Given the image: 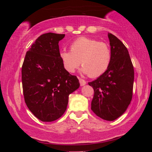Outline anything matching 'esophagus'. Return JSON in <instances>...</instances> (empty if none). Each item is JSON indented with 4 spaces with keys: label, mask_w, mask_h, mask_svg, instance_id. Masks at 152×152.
<instances>
[{
    "label": "esophagus",
    "mask_w": 152,
    "mask_h": 152,
    "mask_svg": "<svg viewBox=\"0 0 152 152\" xmlns=\"http://www.w3.org/2000/svg\"><path fill=\"white\" fill-rule=\"evenodd\" d=\"M78 80H79V83H80V85H81V86H84V85H86V81H85V80L82 79V78H79V77H78Z\"/></svg>",
    "instance_id": "1"
}]
</instances>
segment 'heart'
Wrapping results in <instances>:
<instances>
[{
	"mask_svg": "<svg viewBox=\"0 0 152 152\" xmlns=\"http://www.w3.org/2000/svg\"><path fill=\"white\" fill-rule=\"evenodd\" d=\"M70 50H62L59 53L64 68L69 72H74L81 63V72L96 78L104 74L109 67L111 51L107 43L80 37L71 43Z\"/></svg>",
	"mask_w": 152,
	"mask_h": 152,
	"instance_id": "obj_1",
	"label": "heart"
}]
</instances>
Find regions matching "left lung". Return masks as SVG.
Instances as JSON below:
<instances>
[{
  "mask_svg": "<svg viewBox=\"0 0 152 152\" xmlns=\"http://www.w3.org/2000/svg\"><path fill=\"white\" fill-rule=\"evenodd\" d=\"M111 51L109 67L89 86L94 91L91 110L99 117L114 121L126 111L133 94L134 71L129 51L124 43L108 34Z\"/></svg>",
  "mask_w": 152,
  "mask_h": 152,
  "instance_id": "obj_1",
  "label": "left lung"
}]
</instances>
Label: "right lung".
<instances>
[{
  "label": "right lung",
  "mask_w": 152,
  "mask_h": 152,
  "mask_svg": "<svg viewBox=\"0 0 152 152\" xmlns=\"http://www.w3.org/2000/svg\"><path fill=\"white\" fill-rule=\"evenodd\" d=\"M65 34L40 36L26 54L22 66L24 99L33 114L42 121L58 119L64 114L69 94L79 88L59 56L58 43Z\"/></svg>",
  "instance_id": "obj_1"
}]
</instances>
